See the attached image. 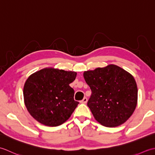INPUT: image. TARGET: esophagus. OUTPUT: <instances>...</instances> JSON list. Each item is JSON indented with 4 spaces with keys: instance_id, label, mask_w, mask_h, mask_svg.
I'll return each instance as SVG.
<instances>
[{
    "instance_id": "obj_1",
    "label": "esophagus",
    "mask_w": 155,
    "mask_h": 155,
    "mask_svg": "<svg viewBox=\"0 0 155 155\" xmlns=\"http://www.w3.org/2000/svg\"><path fill=\"white\" fill-rule=\"evenodd\" d=\"M87 101H88L87 98V97H84L83 99L81 101V103H83V104H86L87 103Z\"/></svg>"
}]
</instances>
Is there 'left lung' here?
Here are the masks:
<instances>
[{
  "mask_svg": "<svg viewBox=\"0 0 155 155\" xmlns=\"http://www.w3.org/2000/svg\"><path fill=\"white\" fill-rule=\"evenodd\" d=\"M83 76L91 90L87 106L95 119L107 127L125 123L137 103V86L133 76L114 64L84 71Z\"/></svg>",
  "mask_w": 155,
  "mask_h": 155,
  "instance_id": "8db88e82",
  "label": "left lung"
}]
</instances>
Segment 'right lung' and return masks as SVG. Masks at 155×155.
Wrapping results in <instances>:
<instances>
[{
  "mask_svg": "<svg viewBox=\"0 0 155 155\" xmlns=\"http://www.w3.org/2000/svg\"><path fill=\"white\" fill-rule=\"evenodd\" d=\"M75 72L45 68L31 75L23 89L25 103L32 117L41 124L57 127L71 116L77 105L69 86Z\"/></svg>",
  "mask_w": 155,
  "mask_h": 155,
  "instance_id": "obj_1",
  "label": "right lung"
}]
</instances>
